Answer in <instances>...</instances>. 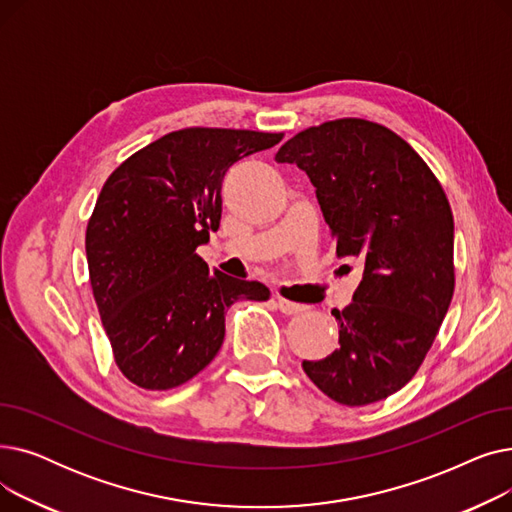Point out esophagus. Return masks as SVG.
<instances>
[{
	"label": "esophagus",
	"mask_w": 512,
	"mask_h": 512,
	"mask_svg": "<svg viewBox=\"0 0 512 512\" xmlns=\"http://www.w3.org/2000/svg\"><path fill=\"white\" fill-rule=\"evenodd\" d=\"M278 309H280L284 315H297V313L307 311V305H299V303H292V301H286V299L278 297Z\"/></svg>",
	"instance_id": "1"
}]
</instances>
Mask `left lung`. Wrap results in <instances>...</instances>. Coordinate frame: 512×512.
Here are the masks:
<instances>
[{
	"mask_svg": "<svg viewBox=\"0 0 512 512\" xmlns=\"http://www.w3.org/2000/svg\"><path fill=\"white\" fill-rule=\"evenodd\" d=\"M278 164L307 172L338 257H363V280L338 319L340 346L303 361L346 407L388 398L421 367L454 292V222L419 153L390 128L340 118L294 134Z\"/></svg>",
	"mask_w": 512,
	"mask_h": 512,
	"instance_id": "1",
	"label": "left lung"
}]
</instances>
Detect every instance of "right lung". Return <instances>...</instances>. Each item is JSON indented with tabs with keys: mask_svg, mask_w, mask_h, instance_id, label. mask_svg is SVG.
<instances>
[{
	"mask_svg": "<svg viewBox=\"0 0 512 512\" xmlns=\"http://www.w3.org/2000/svg\"><path fill=\"white\" fill-rule=\"evenodd\" d=\"M282 132L182 128L132 153L105 180L87 224L89 280L124 378L172 390L218 355L226 309L270 290L209 272L197 247L220 228L222 180Z\"/></svg>",
	"mask_w": 512,
	"mask_h": 512,
	"instance_id": "obj_1",
	"label": "right lung"
}]
</instances>
